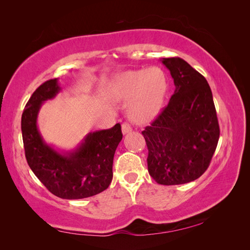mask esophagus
I'll return each mask as SVG.
<instances>
[{
    "instance_id": "34e87169",
    "label": "esophagus",
    "mask_w": 250,
    "mask_h": 250,
    "mask_svg": "<svg viewBox=\"0 0 250 250\" xmlns=\"http://www.w3.org/2000/svg\"><path fill=\"white\" fill-rule=\"evenodd\" d=\"M131 130H132V128H131V126L129 124L126 123V122H124L122 124V132H123V134H127L128 132H130Z\"/></svg>"
}]
</instances>
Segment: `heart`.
Listing matches in <instances>:
<instances>
[{"instance_id":"1","label":"heart","mask_w":250,"mask_h":250,"mask_svg":"<svg viewBox=\"0 0 250 250\" xmlns=\"http://www.w3.org/2000/svg\"><path fill=\"white\" fill-rule=\"evenodd\" d=\"M168 79L160 67L123 72L113 77L106 87L112 101H130L128 113L134 122L145 124L154 120L163 108Z\"/></svg>"}]
</instances>
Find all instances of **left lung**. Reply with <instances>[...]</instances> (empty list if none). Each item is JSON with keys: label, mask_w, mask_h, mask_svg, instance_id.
<instances>
[{"label": "left lung", "mask_w": 250, "mask_h": 250, "mask_svg": "<svg viewBox=\"0 0 250 250\" xmlns=\"http://www.w3.org/2000/svg\"><path fill=\"white\" fill-rule=\"evenodd\" d=\"M175 84L169 104L142 131L148 171L157 184L183 185L208 168L220 128L207 79L184 59L163 58Z\"/></svg>", "instance_id": "1"}]
</instances>
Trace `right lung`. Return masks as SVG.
I'll use <instances>...</instances> for the list:
<instances>
[{"instance_id":"1","label":"right lung","mask_w":250,"mask_h":250,"mask_svg":"<svg viewBox=\"0 0 250 250\" xmlns=\"http://www.w3.org/2000/svg\"><path fill=\"white\" fill-rule=\"evenodd\" d=\"M57 78L43 82L30 97L21 115V134L26 160L48 190L59 198L81 199L106 190L112 179V162L122 140L118 123L109 129L88 133L81 145L59 153L47 145L37 128L42 103L59 92Z\"/></svg>"}]
</instances>
